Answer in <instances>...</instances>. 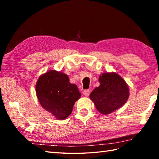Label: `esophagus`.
Instances as JSON below:
<instances>
[{
    "mask_svg": "<svg viewBox=\"0 0 159 159\" xmlns=\"http://www.w3.org/2000/svg\"><path fill=\"white\" fill-rule=\"evenodd\" d=\"M89 93H90V92H89V90H88V89H87V90H85L83 92V94L84 95H85V96H88L89 95Z\"/></svg>",
    "mask_w": 159,
    "mask_h": 159,
    "instance_id": "1",
    "label": "esophagus"
}]
</instances>
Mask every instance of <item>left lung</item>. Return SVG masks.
I'll return each mask as SVG.
<instances>
[{
    "mask_svg": "<svg viewBox=\"0 0 159 159\" xmlns=\"http://www.w3.org/2000/svg\"><path fill=\"white\" fill-rule=\"evenodd\" d=\"M99 82L100 86L93 89L89 98L100 113L110 114L126 103L129 88L119 74L103 73L99 77Z\"/></svg>",
    "mask_w": 159,
    "mask_h": 159,
    "instance_id": "8db88e82",
    "label": "left lung"
}]
</instances>
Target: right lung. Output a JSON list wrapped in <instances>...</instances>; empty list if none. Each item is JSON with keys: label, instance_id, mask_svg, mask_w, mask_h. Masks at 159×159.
Segmentation results:
<instances>
[{"label": "right lung", "instance_id": "1", "mask_svg": "<svg viewBox=\"0 0 159 159\" xmlns=\"http://www.w3.org/2000/svg\"><path fill=\"white\" fill-rule=\"evenodd\" d=\"M36 95L43 109L57 119L65 120L81 94L75 84L70 83L67 74L52 70L39 77Z\"/></svg>", "mask_w": 159, "mask_h": 159}]
</instances>
